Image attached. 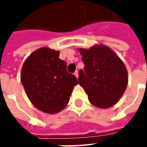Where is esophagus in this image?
<instances>
[{"label":"esophagus","mask_w":147,"mask_h":147,"mask_svg":"<svg viewBox=\"0 0 147 147\" xmlns=\"http://www.w3.org/2000/svg\"><path fill=\"white\" fill-rule=\"evenodd\" d=\"M74 75H75V76L76 77V78H78V77H79V72H78V71H76Z\"/></svg>","instance_id":"34e87169"}]
</instances>
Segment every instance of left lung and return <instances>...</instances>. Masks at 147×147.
Segmentation results:
<instances>
[{"label": "left lung", "mask_w": 147, "mask_h": 147, "mask_svg": "<svg viewBox=\"0 0 147 147\" xmlns=\"http://www.w3.org/2000/svg\"><path fill=\"white\" fill-rule=\"evenodd\" d=\"M83 56L84 70L79 71V83L96 107L107 109L117 104L127 86L125 65L110 48L95 45L78 49Z\"/></svg>", "instance_id": "8db88e82"}]
</instances>
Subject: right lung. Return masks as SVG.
Wrapping results in <instances>:
<instances>
[{
  "instance_id": "1",
  "label": "right lung",
  "mask_w": 147,
  "mask_h": 147,
  "mask_svg": "<svg viewBox=\"0 0 147 147\" xmlns=\"http://www.w3.org/2000/svg\"><path fill=\"white\" fill-rule=\"evenodd\" d=\"M60 52L42 47L26 59L21 83L28 98L38 109L57 113L67 105L76 77L68 73L67 64L59 58Z\"/></svg>"
}]
</instances>
